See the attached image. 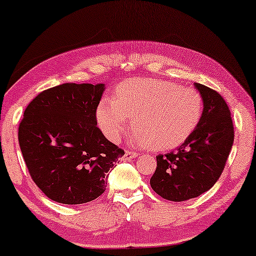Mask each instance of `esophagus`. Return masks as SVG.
<instances>
[{
    "label": "esophagus",
    "mask_w": 256,
    "mask_h": 256,
    "mask_svg": "<svg viewBox=\"0 0 256 256\" xmlns=\"http://www.w3.org/2000/svg\"><path fill=\"white\" fill-rule=\"evenodd\" d=\"M138 152H132V150H126L124 158H122V160L124 161H130L132 160V158H135L136 156H138Z\"/></svg>",
    "instance_id": "esophagus-1"
}]
</instances>
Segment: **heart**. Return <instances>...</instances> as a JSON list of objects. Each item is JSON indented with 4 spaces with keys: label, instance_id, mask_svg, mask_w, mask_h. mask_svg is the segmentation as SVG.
Here are the masks:
<instances>
[{
    "label": "heart",
    "instance_id": "heart-1",
    "mask_svg": "<svg viewBox=\"0 0 256 256\" xmlns=\"http://www.w3.org/2000/svg\"><path fill=\"white\" fill-rule=\"evenodd\" d=\"M204 114L202 96L192 88L164 80L132 78L104 98L96 120L108 140L116 142L134 120L132 140L156 152L180 147L196 130Z\"/></svg>",
    "mask_w": 256,
    "mask_h": 256
}]
</instances>
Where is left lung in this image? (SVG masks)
Wrapping results in <instances>:
<instances>
[{"label":"left lung","instance_id":"obj_1","mask_svg":"<svg viewBox=\"0 0 256 256\" xmlns=\"http://www.w3.org/2000/svg\"><path fill=\"white\" fill-rule=\"evenodd\" d=\"M204 100L200 124L175 152L158 155L150 178L156 194L169 201H186L207 192L218 180L234 142L230 110L214 89L194 84Z\"/></svg>","mask_w":256,"mask_h":256}]
</instances>
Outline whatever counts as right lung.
<instances>
[{
  "instance_id": "right-lung-1",
  "label": "right lung",
  "mask_w": 256,
  "mask_h": 256,
  "mask_svg": "<svg viewBox=\"0 0 256 256\" xmlns=\"http://www.w3.org/2000/svg\"><path fill=\"white\" fill-rule=\"evenodd\" d=\"M104 84H63L26 108L18 144L29 174L49 198L80 204L106 190V175L124 155L104 138L96 109Z\"/></svg>"
}]
</instances>
